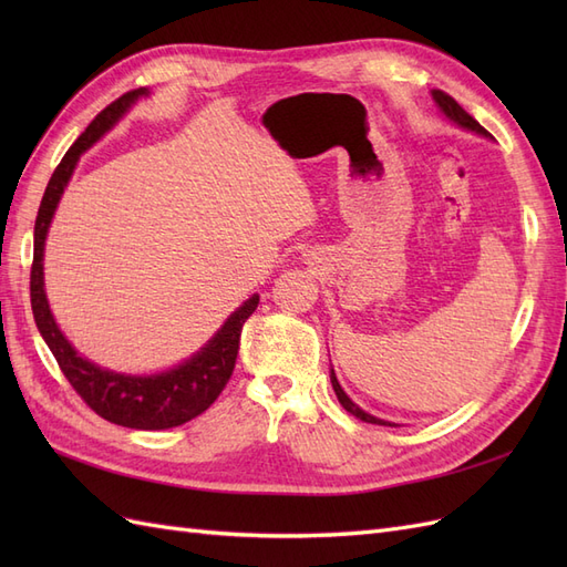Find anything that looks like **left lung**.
<instances>
[{"label":"left lung","mask_w":567,"mask_h":567,"mask_svg":"<svg viewBox=\"0 0 567 567\" xmlns=\"http://www.w3.org/2000/svg\"><path fill=\"white\" fill-rule=\"evenodd\" d=\"M431 94H433V101L437 104V109L444 113V117L452 120L454 125H458V127H463V130H468V132H475V134H480V136H489V140H492V134H489L483 125H480L473 115H468L466 111H463L450 94H444V92H440V90H433ZM331 385H333V390H336V398H338V402L342 404V409L350 411V414H352V416H357L359 421L375 423V425H390V427H398V423H390V421H383V419H375V416H371V414H369V411H364L362 406H357V404L348 398L346 390L340 388V383H338V379H336V371H333V369H331Z\"/></svg>","instance_id":"left-lung-1"}]
</instances>
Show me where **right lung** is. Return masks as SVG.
<instances>
[{
  "label": "right lung",
  "instance_id": "1",
  "mask_svg": "<svg viewBox=\"0 0 567 567\" xmlns=\"http://www.w3.org/2000/svg\"><path fill=\"white\" fill-rule=\"evenodd\" d=\"M148 96L146 87L127 92L115 99L111 106L101 111L90 127L84 130L75 144L68 148L63 161L51 175L47 192L42 196L38 219H35V252H32V269H30V305L35 323L49 346L51 354L63 375L75 388L80 398L101 419H106L115 425L134 427V431H165L203 414L225 390L231 379L236 364L238 342H241V331L246 319L257 310L260 296H250L229 319L219 326L217 333L205 342V346L194 352L182 364L148 375H132L117 373L111 369L90 362L87 357H80L78 350L68 342L61 333L59 323L49 310L47 293H44V241L49 234L51 217L56 213V205L63 196V188L73 177V169L80 156L92 148L101 136L115 127L136 101Z\"/></svg>",
  "mask_w": 567,
  "mask_h": 567
}]
</instances>
